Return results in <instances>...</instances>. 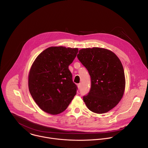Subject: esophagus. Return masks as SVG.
Wrapping results in <instances>:
<instances>
[{
    "mask_svg": "<svg viewBox=\"0 0 148 148\" xmlns=\"http://www.w3.org/2000/svg\"><path fill=\"white\" fill-rule=\"evenodd\" d=\"M77 86H78V89H80V88H81V83L78 84H77Z\"/></svg>",
    "mask_w": 148,
    "mask_h": 148,
    "instance_id": "34e87169",
    "label": "esophagus"
}]
</instances>
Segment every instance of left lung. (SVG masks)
Returning <instances> with one entry per match:
<instances>
[{
  "label": "left lung",
  "instance_id": "8db88e82",
  "mask_svg": "<svg viewBox=\"0 0 148 148\" xmlns=\"http://www.w3.org/2000/svg\"><path fill=\"white\" fill-rule=\"evenodd\" d=\"M77 58L90 77V89L83 96L87 108L102 114L114 108L123 96L125 79L124 69L118 57L108 49H82Z\"/></svg>",
  "mask_w": 148,
  "mask_h": 148
}]
</instances>
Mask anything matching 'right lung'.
Here are the masks:
<instances>
[{"instance_id":"add662e5","label":"right lung","mask_w":148,"mask_h":148,"mask_svg":"<svg viewBox=\"0 0 148 148\" xmlns=\"http://www.w3.org/2000/svg\"><path fill=\"white\" fill-rule=\"evenodd\" d=\"M78 52V48L48 47L34 61L28 77L29 92L44 112L58 114L64 112L76 95L69 66Z\"/></svg>"}]
</instances>
